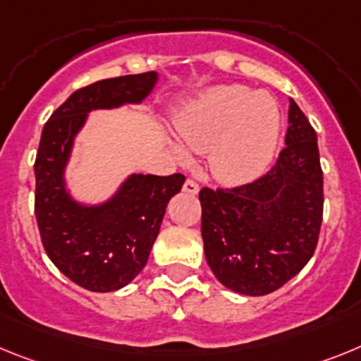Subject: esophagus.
<instances>
[{"label":"esophagus","instance_id":"esophagus-1","mask_svg":"<svg viewBox=\"0 0 361 361\" xmlns=\"http://www.w3.org/2000/svg\"><path fill=\"white\" fill-rule=\"evenodd\" d=\"M183 190H185V192H187V194H198V190H200V185L196 183V181H194V180H190V178H189V180L185 181V185H183Z\"/></svg>","mask_w":361,"mask_h":361}]
</instances>
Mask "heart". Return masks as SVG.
Returning a JSON list of instances; mask_svg holds the SVG:
<instances>
[{
  "instance_id": "1",
  "label": "heart",
  "mask_w": 361,
  "mask_h": 361,
  "mask_svg": "<svg viewBox=\"0 0 361 361\" xmlns=\"http://www.w3.org/2000/svg\"><path fill=\"white\" fill-rule=\"evenodd\" d=\"M183 147L209 156L211 171L231 185L255 180L274 156L281 128L280 106L267 92L240 83L203 90L176 118ZM180 161L187 156L176 150Z\"/></svg>"
}]
</instances>
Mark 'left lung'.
<instances>
[{"mask_svg":"<svg viewBox=\"0 0 361 361\" xmlns=\"http://www.w3.org/2000/svg\"><path fill=\"white\" fill-rule=\"evenodd\" d=\"M202 238L211 271L227 289L263 296L307 265L324 218V172L316 133L290 99L280 156L258 180L200 190Z\"/></svg>","mask_w":361,"mask_h":361,"instance_id":"left-lung-1","label":"left lung"}]
</instances>
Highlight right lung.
<instances>
[{
    "mask_svg": "<svg viewBox=\"0 0 361 361\" xmlns=\"http://www.w3.org/2000/svg\"><path fill=\"white\" fill-rule=\"evenodd\" d=\"M156 80V72H143L96 81L72 92L43 127L34 163L39 236L50 262L92 293L121 289L142 272L169 200L180 192L185 176L133 174L112 200L83 207L65 190V165L87 112L143 102Z\"/></svg>",
    "mask_w": 361,
    "mask_h": 361,
    "instance_id": "right-lung-1",
    "label": "right lung"
}]
</instances>
